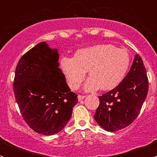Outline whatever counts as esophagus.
<instances>
[{"label":"esophagus","mask_w":157,"mask_h":157,"mask_svg":"<svg viewBox=\"0 0 157 157\" xmlns=\"http://www.w3.org/2000/svg\"><path fill=\"white\" fill-rule=\"evenodd\" d=\"M85 98H86V96L78 95V101H81L82 100H83Z\"/></svg>","instance_id":"obj_1"}]
</instances>
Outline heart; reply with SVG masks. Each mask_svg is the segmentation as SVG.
<instances>
[{"mask_svg": "<svg viewBox=\"0 0 157 157\" xmlns=\"http://www.w3.org/2000/svg\"><path fill=\"white\" fill-rule=\"evenodd\" d=\"M130 64L129 52L111 44L82 48L74 57L63 56L59 60L60 68L74 90L79 87L89 70L90 77L84 86L86 91L116 88L127 75Z\"/></svg>", "mask_w": 157, "mask_h": 157, "instance_id": "b5f03b06", "label": "heart"}]
</instances>
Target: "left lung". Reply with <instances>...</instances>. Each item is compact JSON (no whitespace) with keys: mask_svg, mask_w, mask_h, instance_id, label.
<instances>
[{"mask_svg":"<svg viewBox=\"0 0 157 157\" xmlns=\"http://www.w3.org/2000/svg\"><path fill=\"white\" fill-rule=\"evenodd\" d=\"M148 90L146 70L141 56L137 54L130 71L120 85L99 97L100 105L94 120L109 132L128 127L138 117Z\"/></svg>","mask_w":157,"mask_h":157,"instance_id":"left-lung-1","label":"left lung"}]
</instances>
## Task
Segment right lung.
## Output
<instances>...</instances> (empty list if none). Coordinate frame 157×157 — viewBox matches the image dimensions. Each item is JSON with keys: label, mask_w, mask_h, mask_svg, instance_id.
<instances>
[{"label": "right lung", "mask_w": 157, "mask_h": 157, "mask_svg": "<svg viewBox=\"0 0 157 157\" xmlns=\"http://www.w3.org/2000/svg\"><path fill=\"white\" fill-rule=\"evenodd\" d=\"M57 49L40 42L20 58L13 82L23 120L38 134L52 135L68 123L78 95L59 68Z\"/></svg>", "instance_id": "obj_1"}]
</instances>
